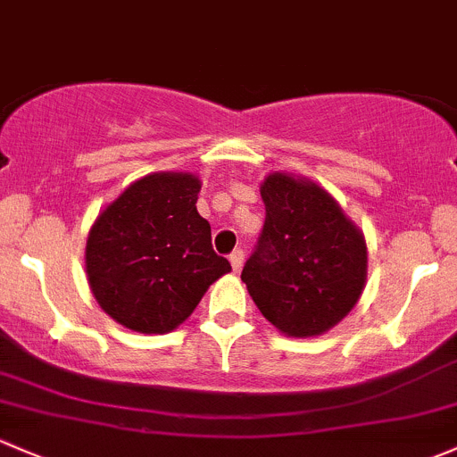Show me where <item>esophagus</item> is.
<instances>
[{
    "mask_svg": "<svg viewBox=\"0 0 457 457\" xmlns=\"http://www.w3.org/2000/svg\"><path fill=\"white\" fill-rule=\"evenodd\" d=\"M243 261H245L243 249H234V252L229 253V262H232V269H234V271H241Z\"/></svg>",
    "mask_w": 457,
    "mask_h": 457,
    "instance_id": "esophagus-1",
    "label": "esophagus"
}]
</instances>
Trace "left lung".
I'll list each match as a JSON object with an SVG mask.
<instances>
[{"mask_svg": "<svg viewBox=\"0 0 457 457\" xmlns=\"http://www.w3.org/2000/svg\"><path fill=\"white\" fill-rule=\"evenodd\" d=\"M261 196L265 225L243 267V282L282 333L321 335L361 295L366 241L333 196L311 181L276 172L265 179Z\"/></svg>", "mask_w": 457, "mask_h": 457, "instance_id": "1", "label": "left lung"}]
</instances>
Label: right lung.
Masks as SVG:
<instances>
[{
    "label": "right lung",
    "instance_id": "obj_1",
    "mask_svg": "<svg viewBox=\"0 0 457 457\" xmlns=\"http://www.w3.org/2000/svg\"><path fill=\"white\" fill-rule=\"evenodd\" d=\"M199 188L192 175H148L96 219L85 252L89 287L118 324L170 333L216 278L232 271L196 212Z\"/></svg>",
    "mask_w": 457,
    "mask_h": 457
}]
</instances>
